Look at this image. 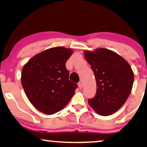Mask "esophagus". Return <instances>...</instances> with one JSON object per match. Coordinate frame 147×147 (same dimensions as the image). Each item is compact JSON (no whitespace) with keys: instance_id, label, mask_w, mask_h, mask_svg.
<instances>
[{"instance_id":"obj_1","label":"esophagus","mask_w":147,"mask_h":147,"mask_svg":"<svg viewBox=\"0 0 147 147\" xmlns=\"http://www.w3.org/2000/svg\"><path fill=\"white\" fill-rule=\"evenodd\" d=\"M78 86L79 87L80 89H82V84L81 82H78Z\"/></svg>"}]
</instances>
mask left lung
Instances as JSON below:
<instances>
[{"mask_svg": "<svg viewBox=\"0 0 147 147\" xmlns=\"http://www.w3.org/2000/svg\"><path fill=\"white\" fill-rule=\"evenodd\" d=\"M84 57L94 73L97 90L88 100L98 114L107 116L121 108L130 95L134 73L127 61L115 52L104 48L86 50Z\"/></svg>", "mask_w": 147, "mask_h": 147, "instance_id": "obj_1", "label": "left lung"}]
</instances>
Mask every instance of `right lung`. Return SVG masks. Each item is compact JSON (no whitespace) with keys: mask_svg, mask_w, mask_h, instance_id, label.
Masks as SVG:
<instances>
[{"mask_svg":"<svg viewBox=\"0 0 147 147\" xmlns=\"http://www.w3.org/2000/svg\"><path fill=\"white\" fill-rule=\"evenodd\" d=\"M73 53L64 47L50 48L33 57L22 70L21 82L28 100L45 114L61 111L74 94L77 84L69 80L65 66Z\"/></svg>","mask_w":147,"mask_h":147,"instance_id":"1","label":"right lung"}]
</instances>
